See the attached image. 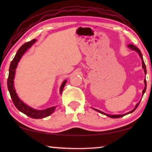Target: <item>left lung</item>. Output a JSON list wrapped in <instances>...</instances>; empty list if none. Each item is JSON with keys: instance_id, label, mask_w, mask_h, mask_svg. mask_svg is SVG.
<instances>
[{"instance_id": "obj_1", "label": "left lung", "mask_w": 152, "mask_h": 152, "mask_svg": "<svg viewBox=\"0 0 152 152\" xmlns=\"http://www.w3.org/2000/svg\"><path fill=\"white\" fill-rule=\"evenodd\" d=\"M128 47L129 48H130L131 49H132V50H136V52H138V53L139 54V55H140V58H141V59H142V68H144V71H145V73L146 74L147 73V70H146V66H145V62H144V61H143V58H142V54H141V52H140V50H139L138 48L137 47H136V46H134V45H132V44H129L128 45ZM144 82H145V88H144V90L142 91V95H144V93H145V91H146V88H147V82H146V80H145V81H144ZM139 104H140V102H138V104H137L136 105V107L134 108V109H133L132 111H131L130 112H129V113H126V114H123V115H108V114H106V113H103V112H102V111H99V110H97V109H95V110H96L97 111H98V112H99V113H102V114H104V115H107V116H109V117H110V118H121V117H123V116H124L125 115H127V114H129V113H132V112H134L135 110L136 109V108L138 107V105H139Z\"/></svg>"}]
</instances>
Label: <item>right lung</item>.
<instances>
[{"label": "right lung", "instance_id": "obj_1", "mask_svg": "<svg viewBox=\"0 0 152 152\" xmlns=\"http://www.w3.org/2000/svg\"><path fill=\"white\" fill-rule=\"evenodd\" d=\"M35 41H36V39H33L32 41H28V42L24 43V44L22 46H20V48L18 50L15 57H14L13 60L12 61L10 66L9 76H8L7 78V88L8 90H9L12 102H13L14 104L15 105L16 109L19 110V111L20 112H22V113L26 114V115L29 116V117L34 118V119H39V118H43L51 115L55 110L56 107H53L51 108H48V109H46L45 110H41V111L32 109V108L25 104L18 98L14 87V75H15V70L16 66L18 65V61H19V60L20 59V58H21L23 55L26 53L27 50L29 49L31 46H32V45L33 43H34ZM66 80L64 81L63 84H61V88H60V93H61L62 91H63L64 87L66 85Z\"/></svg>", "mask_w": 152, "mask_h": 152}]
</instances>
